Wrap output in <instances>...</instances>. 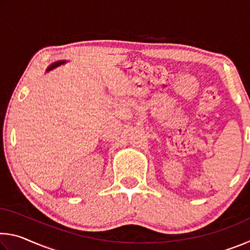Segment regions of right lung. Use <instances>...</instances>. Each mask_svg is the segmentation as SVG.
<instances>
[{"label": "right lung", "instance_id": "obj_1", "mask_svg": "<svg viewBox=\"0 0 250 250\" xmlns=\"http://www.w3.org/2000/svg\"><path fill=\"white\" fill-rule=\"evenodd\" d=\"M64 62H65V61H58V62H54V64H52V65H50V66L48 67V68H47V71H48V70H52V69H54L55 67H58L59 65H62V64H64Z\"/></svg>", "mask_w": 250, "mask_h": 250}]
</instances>
